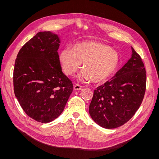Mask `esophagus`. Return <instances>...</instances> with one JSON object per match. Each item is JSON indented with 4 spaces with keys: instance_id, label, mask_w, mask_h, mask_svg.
Wrapping results in <instances>:
<instances>
[{
    "instance_id": "1",
    "label": "esophagus",
    "mask_w": 159,
    "mask_h": 159,
    "mask_svg": "<svg viewBox=\"0 0 159 159\" xmlns=\"http://www.w3.org/2000/svg\"><path fill=\"white\" fill-rule=\"evenodd\" d=\"M73 88H74L75 90L78 91V90H81V89H82L83 88H82V86H80V85H79V84H75V85H74Z\"/></svg>"
}]
</instances>
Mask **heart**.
I'll return each mask as SVG.
<instances>
[{
    "instance_id": "b5f03b06",
    "label": "heart",
    "mask_w": 159,
    "mask_h": 159,
    "mask_svg": "<svg viewBox=\"0 0 159 159\" xmlns=\"http://www.w3.org/2000/svg\"><path fill=\"white\" fill-rule=\"evenodd\" d=\"M58 61L66 75L73 76L80 68L82 80L101 83L109 79L117 68L119 56L110 46L99 42L86 41L62 49Z\"/></svg>"
}]
</instances>
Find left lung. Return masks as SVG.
Segmentation results:
<instances>
[{
  "instance_id": "obj_1",
  "label": "left lung",
  "mask_w": 159,
  "mask_h": 159,
  "mask_svg": "<svg viewBox=\"0 0 159 159\" xmlns=\"http://www.w3.org/2000/svg\"><path fill=\"white\" fill-rule=\"evenodd\" d=\"M132 56L115 76L97 88L89 107L100 126L116 128L126 123L139 108L146 88V74L140 55L131 47Z\"/></svg>"
}]
</instances>
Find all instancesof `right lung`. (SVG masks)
Masks as SVG:
<instances>
[{"mask_svg": "<svg viewBox=\"0 0 159 159\" xmlns=\"http://www.w3.org/2000/svg\"><path fill=\"white\" fill-rule=\"evenodd\" d=\"M59 43L55 33L39 32L21 48L15 59V97L27 115L42 123L52 122L62 113L73 89L58 61Z\"/></svg>", "mask_w": 159, "mask_h": 159, "instance_id": "1", "label": "right lung"}]
</instances>
